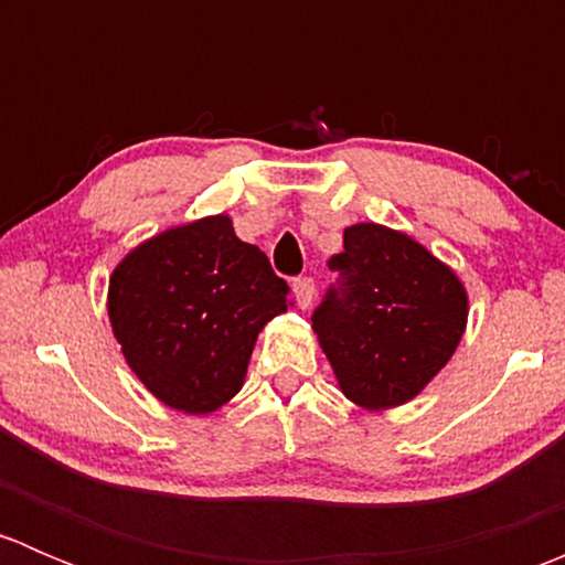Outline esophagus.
Returning a JSON list of instances; mask_svg holds the SVG:
<instances>
[{"label": "esophagus", "mask_w": 565, "mask_h": 565, "mask_svg": "<svg viewBox=\"0 0 565 565\" xmlns=\"http://www.w3.org/2000/svg\"><path fill=\"white\" fill-rule=\"evenodd\" d=\"M292 292H295V300H298L300 309H309L311 300H315V295H317V287L311 278H295Z\"/></svg>", "instance_id": "esophagus-1"}]
</instances>
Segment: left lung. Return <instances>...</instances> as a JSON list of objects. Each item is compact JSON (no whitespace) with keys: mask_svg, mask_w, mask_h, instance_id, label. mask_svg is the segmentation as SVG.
<instances>
[{"mask_svg":"<svg viewBox=\"0 0 565 565\" xmlns=\"http://www.w3.org/2000/svg\"><path fill=\"white\" fill-rule=\"evenodd\" d=\"M344 284L315 311V333L341 393L369 413L413 402L457 352L470 315L457 270L415 237L352 224L333 256Z\"/></svg>","mask_w":565,"mask_h":565,"instance_id":"1","label":"left lung"}]
</instances>
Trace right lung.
<instances>
[{
	"mask_svg": "<svg viewBox=\"0 0 565 565\" xmlns=\"http://www.w3.org/2000/svg\"><path fill=\"white\" fill-rule=\"evenodd\" d=\"M287 295L267 256L218 213L130 248L106 309L139 383L177 413L210 415L243 388L256 335L287 311Z\"/></svg>",
	"mask_w": 565,
	"mask_h": 565,
	"instance_id": "right-lung-1",
	"label": "right lung"
}]
</instances>
